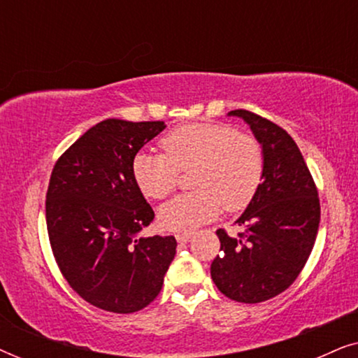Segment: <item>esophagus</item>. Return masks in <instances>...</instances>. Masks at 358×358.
<instances>
[{"label":"esophagus","instance_id":"1","mask_svg":"<svg viewBox=\"0 0 358 358\" xmlns=\"http://www.w3.org/2000/svg\"><path fill=\"white\" fill-rule=\"evenodd\" d=\"M190 238H192V233H178V234H176V239H178V243H180V244L189 243Z\"/></svg>","mask_w":358,"mask_h":358}]
</instances>
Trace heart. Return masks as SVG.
<instances>
[{
  "label": "heart",
  "instance_id": "b5f03b06",
  "mask_svg": "<svg viewBox=\"0 0 358 358\" xmlns=\"http://www.w3.org/2000/svg\"><path fill=\"white\" fill-rule=\"evenodd\" d=\"M164 155L138 153L131 174L148 199L161 200L173 192L178 169L194 166V192L182 194L159 208L158 218L173 231L194 229L222 210H239L251 202L264 174V151L254 136L229 125L192 122L171 130L161 140Z\"/></svg>",
  "mask_w": 358,
  "mask_h": 358
}]
</instances>
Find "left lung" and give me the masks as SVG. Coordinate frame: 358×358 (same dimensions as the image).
<instances>
[{
    "label": "left lung",
    "instance_id": "obj_1",
    "mask_svg": "<svg viewBox=\"0 0 358 358\" xmlns=\"http://www.w3.org/2000/svg\"><path fill=\"white\" fill-rule=\"evenodd\" d=\"M251 129L264 151L262 182L241 217L244 233L217 236L222 254L210 273L224 296L261 303L295 282L315 246L320 228V199L310 169L290 135L249 110H231Z\"/></svg>",
    "mask_w": 358,
    "mask_h": 358
}]
</instances>
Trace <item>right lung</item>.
<instances>
[{"instance_id": "1", "label": "right lung", "mask_w": 358, "mask_h": 358, "mask_svg": "<svg viewBox=\"0 0 358 358\" xmlns=\"http://www.w3.org/2000/svg\"><path fill=\"white\" fill-rule=\"evenodd\" d=\"M164 122L102 120L57 161L47 190L48 238L73 290L101 310L135 313L158 296L174 236H140L155 212L131 174Z\"/></svg>"}]
</instances>
